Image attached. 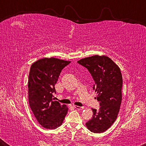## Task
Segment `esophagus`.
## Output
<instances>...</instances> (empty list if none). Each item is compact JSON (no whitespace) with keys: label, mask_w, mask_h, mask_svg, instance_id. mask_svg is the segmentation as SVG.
I'll list each match as a JSON object with an SVG mask.
<instances>
[{"label":"esophagus","mask_w":146,"mask_h":146,"mask_svg":"<svg viewBox=\"0 0 146 146\" xmlns=\"http://www.w3.org/2000/svg\"><path fill=\"white\" fill-rule=\"evenodd\" d=\"M74 108L78 110H84V107H80V106H74Z\"/></svg>","instance_id":"34e87169"}]
</instances>
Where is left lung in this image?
<instances>
[{"mask_svg":"<svg viewBox=\"0 0 146 146\" xmlns=\"http://www.w3.org/2000/svg\"><path fill=\"white\" fill-rule=\"evenodd\" d=\"M77 62L88 69L95 80L93 89L100 106L98 111L92 109V118L86 125L91 132L103 133L115 122L120 110L122 86L120 68L104 55L89 56Z\"/></svg>","mask_w":146,"mask_h":146,"instance_id":"8db88e82","label":"left lung"}]
</instances>
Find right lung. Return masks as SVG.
I'll return each mask as SVG.
<instances>
[{
  "label": "right lung",
  "instance_id": "1",
  "mask_svg": "<svg viewBox=\"0 0 146 146\" xmlns=\"http://www.w3.org/2000/svg\"><path fill=\"white\" fill-rule=\"evenodd\" d=\"M71 61L44 58L32 64L28 79L29 104L38 122L46 129L62 124L68 108L53 98L55 84L62 69Z\"/></svg>",
  "mask_w": 146,
  "mask_h": 146
}]
</instances>
